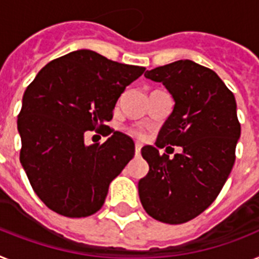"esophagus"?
Instances as JSON below:
<instances>
[{
	"label": "esophagus",
	"instance_id": "1",
	"mask_svg": "<svg viewBox=\"0 0 259 259\" xmlns=\"http://www.w3.org/2000/svg\"><path fill=\"white\" fill-rule=\"evenodd\" d=\"M140 151H142V144H140V143H136V144H135V153H136V156L140 155Z\"/></svg>",
	"mask_w": 259,
	"mask_h": 259
}]
</instances>
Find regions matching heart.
Wrapping results in <instances>:
<instances>
[{
	"label": "heart",
	"instance_id": "heart-1",
	"mask_svg": "<svg viewBox=\"0 0 259 259\" xmlns=\"http://www.w3.org/2000/svg\"><path fill=\"white\" fill-rule=\"evenodd\" d=\"M130 134H131L132 136H135V138H138V139L144 138V134H143L140 130H135V128H132V130H130Z\"/></svg>",
	"mask_w": 259,
	"mask_h": 259
}]
</instances>
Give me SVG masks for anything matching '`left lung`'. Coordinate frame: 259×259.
Returning a JSON list of instances; mask_svg holds the SVG:
<instances>
[{
	"mask_svg": "<svg viewBox=\"0 0 259 259\" xmlns=\"http://www.w3.org/2000/svg\"><path fill=\"white\" fill-rule=\"evenodd\" d=\"M144 76L163 83L175 107L156 147L142 148L149 170L139 181V197L157 221L184 224L214 201L232 172L241 135L236 98L213 70L189 59ZM166 145L181 146L183 152L173 159L160 155L158 148Z\"/></svg>",
	"mask_w": 259,
	"mask_h": 259,
	"instance_id": "obj_1",
	"label": "left lung"
}]
</instances>
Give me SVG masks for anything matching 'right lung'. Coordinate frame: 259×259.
Masks as SVG:
<instances>
[{
	"label": "right lung",
	"instance_id": "right-lung-1",
	"mask_svg": "<svg viewBox=\"0 0 259 259\" xmlns=\"http://www.w3.org/2000/svg\"><path fill=\"white\" fill-rule=\"evenodd\" d=\"M144 71L76 50L48 63L27 86L17 121L19 160L51 210L79 219L103 206L110 183L134 157V140L115 131L103 145L86 146L84 134L112 132L104 123L125 87Z\"/></svg>",
	"mask_w": 259,
	"mask_h": 259
}]
</instances>
